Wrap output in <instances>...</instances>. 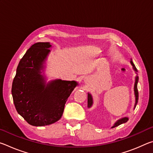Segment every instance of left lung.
Listing matches in <instances>:
<instances>
[{
    "label": "left lung",
    "mask_w": 153,
    "mask_h": 153,
    "mask_svg": "<svg viewBox=\"0 0 153 153\" xmlns=\"http://www.w3.org/2000/svg\"><path fill=\"white\" fill-rule=\"evenodd\" d=\"M130 63L131 64V65L133 67L134 70L136 72H137V69L136 66L134 65V63L132 61H130ZM138 76H136V79H135V84H134V94H135V98H136V102H135V105H134V108H135L136 106L137 105V102H138V87H137V85H138ZM93 104V99H92V95L90 94V93H88V107L90 108L92 106ZM128 121V117H123L120 119V120H117L116 122L114 124V126L112 127V128H115V127H117L118 126L121 125V124L127 122Z\"/></svg>",
    "instance_id": "1"
}]
</instances>
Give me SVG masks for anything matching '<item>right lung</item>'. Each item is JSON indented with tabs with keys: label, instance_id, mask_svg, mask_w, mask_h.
I'll list each match as a JSON object with an SVG mask.
<instances>
[{
	"label": "right lung",
	"instance_id": "add662e5",
	"mask_svg": "<svg viewBox=\"0 0 153 153\" xmlns=\"http://www.w3.org/2000/svg\"><path fill=\"white\" fill-rule=\"evenodd\" d=\"M51 46L49 42L33 44L20 60L12 84L17 113L33 126H48L60 120L67 98L78 84L60 79L46 84L41 70Z\"/></svg>",
	"mask_w": 153,
	"mask_h": 153
}]
</instances>
